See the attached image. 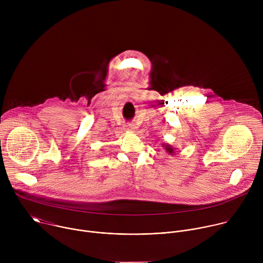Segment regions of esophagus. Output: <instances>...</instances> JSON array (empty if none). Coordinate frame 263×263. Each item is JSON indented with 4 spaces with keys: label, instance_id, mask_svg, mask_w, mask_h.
Returning <instances> with one entry per match:
<instances>
[{
    "label": "esophagus",
    "instance_id": "34e87169",
    "mask_svg": "<svg viewBox=\"0 0 263 263\" xmlns=\"http://www.w3.org/2000/svg\"><path fill=\"white\" fill-rule=\"evenodd\" d=\"M125 129H126V130H127V131H130V130H132V129H133V128H132V125H130V124H129V125H127V126H125Z\"/></svg>",
    "mask_w": 263,
    "mask_h": 263
}]
</instances>
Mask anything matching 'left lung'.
I'll list each match as a JSON object with an SVG mask.
<instances>
[{"label": "left lung", "mask_w": 263, "mask_h": 263, "mask_svg": "<svg viewBox=\"0 0 263 263\" xmlns=\"http://www.w3.org/2000/svg\"><path fill=\"white\" fill-rule=\"evenodd\" d=\"M163 147L165 148V151H166V153L167 154H170V155H174V153H175V148L172 146V145H170V144H164L163 143Z\"/></svg>", "instance_id": "obj_1"}]
</instances>
